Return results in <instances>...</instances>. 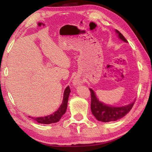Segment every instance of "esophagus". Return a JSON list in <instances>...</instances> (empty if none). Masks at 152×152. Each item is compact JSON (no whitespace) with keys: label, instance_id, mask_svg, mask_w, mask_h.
<instances>
[{"label":"esophagus","instance_id":"esophagus-1","mask_svg":"<svg viewBox=\"0 0 152 152\" xmlns=\"http://www.w3.org/2000/svg\"><path fill=\"white\" fill-rule=\"evenodd\" d=\"M72 83H73L74 86H78V85H80L82 82L80 80V79L78 78V77H75V78H74L73 80Z\"/></svg>","mask_w":152,"mask_h":152}]
</instances>
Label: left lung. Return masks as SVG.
<instances>
[{"instance_id":"8db88e82","label":"left lung","mask_w":152,"mask_h":152,"mask_svg":"<svg viewBox=\"0 0 152 152\" xmlns=\"http://www.w3.org/2000/svg\"><path fill=\"white\" fill-rule=\"evenodd\" d=\"M115 33L117 34L119 39L125 43H128L127 39L119 31L115 30ZM89 89L91 94V111L94 117L99 121L107 123L121 119L130 111L134 104L135 101L129 104L121 107H115L105 104L99 101L93 90L92 88Z\"/></svg>"}]
</instances>
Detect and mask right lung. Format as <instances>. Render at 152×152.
<instances>
[{
  "label": "right lung",
  "mask_w": 152,
  "mask_h": 152,
  "mask_svg": "<svg viewBox=\"0 0 152 152\" xmlns=\"http://www.w3.org/2000/svg\"><path fill=\"white\" fill-rule=\"evenodd\" d=\"M70 89L69 86H68L66 88L65 91L64 92V96H63V100L62 103L61 104L60 107L58 108V109L53 113L52 114L47 115L45 117H33L29 116V117L31 118L32 119L35 120L39 123H42V124H51V123H55L58 122L60 120L61 117L65 114L66 111L67 110V107H68V98L69 95L70 93Z\"/></svg>",
  "instance_id": "right-lung-1"
}]
</instances>
